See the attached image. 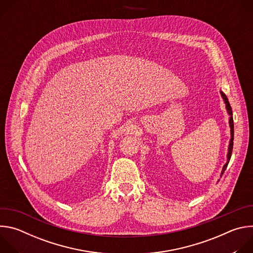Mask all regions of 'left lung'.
Instances as JSON below:
<instances>
[{"label": "left lung", "instance_id": "obj_1", "mask_svg": "<svg viewBox=\"0 0 253 253\" xmlns=\"http://www.w3.org/2000/svg\"><path fill=\"white\" fill-rule=\"evenodd\" d=\"M220 94H221V97H222V99H223V101H224V103H225V108H226V110H227V113H228V115H229V127H230V140H229V145H228V152H227V162L224 164V166H223V168H222V171H221V175L220 176H222L223 175V173H224V171H225V169H226V167H227V165H228V163H229V160H230V157H231V153H232V148H233V137H234V125H233V118H232V109H231V106H230V104H229V101H228V99H227V97H226V95L222 92V91H220Z\"/></svg>", "mask_w": 253, "mask_h": 253}]
</instances>
